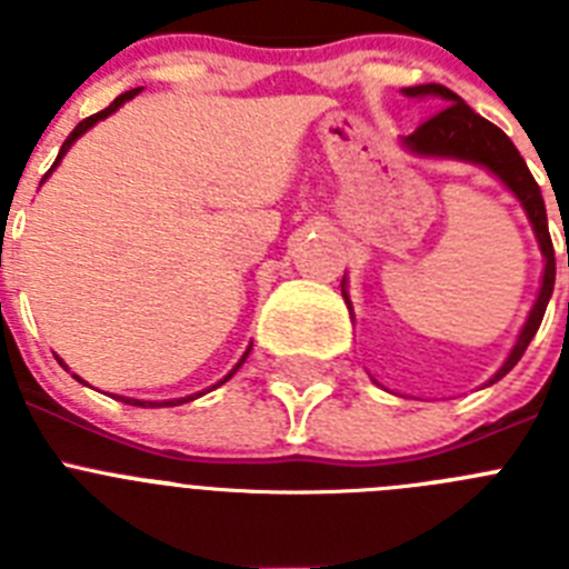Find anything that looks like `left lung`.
<instances>
[{
  "mask_svg": "<svg viewBox=\"0 0 569 569\" xmlns=\"http://www.w3.org/2000/svg\"><path fill=\"white\" fill-rule=\"evenodd\" d=\"M407 97H439L445 99V108L439 113H433L427 122H421L413 133L407 136L405 142L416 150V153L425 156H453V159H465V162H476L490 168L492 173L499 176L501 182L519 196V202L525 204L527 216H530L532 230L539 236L541 253H545V281H541L539 299L532 305L530 319H527L525 330H521L519 341L512 347L510 359L505 361L496 379L507 376L512 367L519 365V359L525 356L527 345L532 341L536 330H539L541 319H545L547 301L552 296V284H556V250H552L550 228H547V210L545 199H541V188L532 179L530 168L521 159V153L516 150V144L507 139V133L501 128H496L492 122H487L485 116H479L470 104L461 102L453 90L445 88V84H416V88H405Z\"/></svg>",
  "mask_w": 569,
  "mask_h": 569,
  "instance_id": "8db88e82",
  "label": "left lung"
}]
</instances>
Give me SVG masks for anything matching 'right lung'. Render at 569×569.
Listing matches in <instances>:
<instances>
[{
	"label": "right lung",
	"mask_w": 569,
	"mask_h": 569,
	"mask_svg": "<svg viewBox=\"0 0 569 569\" xmlns=\"http://www.w3.org/2000/svg\"><path fill=\"white\" fill-rule=\"evenodd\" d=\"M136 93H139V88L128 90V93H122V97H116L113 102L108 104V108H104V110H99V113H93V116H88V119H82V122H79L77 128H73V133H70L68 139H64V144H62V150H59V156H57V162H53V168H57V164H59V159H62V156L68 153V148H70V144L77 142V139H79V136L84 133V130H88V128H93V124H97L99 119H104V116H110V113H113V110L119 108V104H124V102H128V99H133ZM53 168H50V170H53ZM50 170H48V173H50ZM248 353H250V350H248ZM248 353L241 356V361L248 359ZM241 361H239V365L233 367V370H230L228 376H224L222 381H219V385H224V381H228L230 376H233L236 370H239V367H241ZM219 385H213V387H219ZM196 396H202V393H196ZM122 401H128V405H136V407H159V405H156V401H139V399H122ZM182 401H193V396H188V399H179V405H182ZM162 405H176V401H162Z\"/></svg>",
	"instance_id": "obj_1"
}]
</instances>
